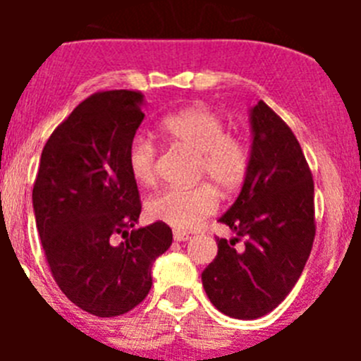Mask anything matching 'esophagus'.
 <instances>
[{
    "instance_id": "obj_1",
    "label": "esophagus",
    "mask_w": 361,
    "mask_h": 361,
    "mask_svg": "<svg viewBox=\"0 0 361 361\" xmlns=\"http://www.w3.org/2000/svg\"><path fill=\"white\" fill-rule=\"evenodd\" d=\"M173 238L177 242H186V240H190V235H188V233H184V231H173Z\"/></svg>"
}]
</instances>
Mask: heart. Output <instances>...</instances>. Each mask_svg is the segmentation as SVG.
<instances>
[{"mask_svg": "<svg viewBox=\"0 0 361 361\" xmlns=\"http://www.w3.org/2000/svg\"><path fill=\"white\" fill-rule=\"evenodd\" d=\"M162 132L178 148L195 153V178H208L224 193L238 190L250 173L251 152L247 142L226 132V123L215 111L191 106L166 116ZM128 170L139 184L157 178V146L148 137H133L128 146ZM219 208V197L209 184L195 188H170L148 200V215L177 229H191Z\"/></svg>", "mask_w": 361, "mask_h": 361, "instance_id": "b5f03b06", "label": "heart"}]
</instances>
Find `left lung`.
I'll use <instances>...</instances> for the list:
<instances>
[{"instance_id":"obj_1","label":"left lung","mask_w":361,"mask_h":361,"mask_svg":"<svg viewBox=\"0 0 361 361\" xmlns=\"http://www.w3.org/2000/svg\"><path fill=\"white\" fill-rule=\"evenodd\" d=\"M250 173L240 195L219 222L245 247L219 238L216 257L202 271L212 304L231 318L271 312L298 282L312 250L314 183L298 139L264 101L251 110Z\"/></svg>"}]
</instances>
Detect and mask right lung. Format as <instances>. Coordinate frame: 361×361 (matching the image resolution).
Wrapping results in <instances>:
<instances>
[{"label": "right lung", "mask_w": 361, "mask_h": 361, "mask_svg": "<svg viewBox=\"0 0 361 361\" xmlns=\"http://www.w3.org/2000/svg\"><path fill=\"white\" fill-rule=\"evenodd\" d=\"M142 119L141 92L86 97L49 137L32 190L54 280L72 304L101 318L141 304L152 264L173 240L164 222L135 229L141 197L126 155Z\"/></svg>", "instance_id": "obj_1"}]
</instances>
